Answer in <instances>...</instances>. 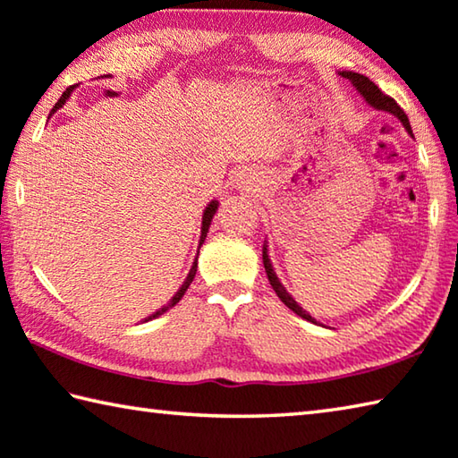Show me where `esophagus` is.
I'll return each instance as SVG.
<instances>
[{"instance_id":"esophagus-1","label":"esophagus","mask_w":458,"mask_h":458,"mask_svg":"<svg viewBox=\"0 0 458 458\" xmlns=\"http://www.w3.org/2000/svg\"><path fill=\"white\" fill-rule=\"evenodd\" d=\"M238 188L244 190V192H254L256 180L252 176H248V174H242V176L238 178Z\"/></svg>"}]
</instances>
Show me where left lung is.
<instances>
[{
    "instance_id": "1",
    "label": "left lung",
    "mask_w": 458,
    "mask_h": 458,
    "mask_svg": "<svg viewBox=\"0 0 458 458\" xmlns=\"http://www.w3.org/2000/svg\"><path fill=\"white\" fill-rule=\"evenodd\" d=\"M338 76L351 81L352 88H354L356 91H359V94L364 98V102H367L369 106H372L374 110L393 114L396 120H401L404 130L409 131V134H412L409 118H406V114L403 112V107L398 106L393 98H388L386 94H382V91L378 89V86H374L367 76H362V73H356V72H346V70H344V72H338ZM262 260H264V268H266V274H268L270 284H272V288H274V293L278 294L280 301L284 302V304L288 306V309L293 310L294 314L301 316V318L316 324V320L312 318V316H310L309 312H306V310L302 309V306L294 301L293 294H288V290H286L284 286H282V282H280V278L276 276V272H274V266H272V262H270L268 242H266V240H264V246H262Z\"/></svg>"
}]
</instances>
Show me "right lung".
<instances>
[{
	"instance_id": "1",
	"label": "right lung",
	"mask_w": 458,
	"mask_h": 458,
	"mask_svg": "<svg viewBox=\"0 0 458 458\" xmlns=\"http://www.w3.org/2000/svg\"><path fill=\"white\" fill-rule=\"evenodd\" d=\"M72 89L73 88H70L68 91H64V96L60 98V102H57L55 106H54V112L55 110H60V107L65 104V102H68V99H70V94H72ZM216 210H218V200H212L210 204H208L206 206V210H204V214H202V236H200V246L204 244V240H206V234H208V228H210V224H212V218H214V214H216ZM198 252H200V250H198ZM196 268H198V264L194 262V266H192V270H190V274H188V276H186V280H184V284H182V288L178 290V293H176V296H174L172 298V301L168 302V304H165L164 306V309H160V310H157L156 314H152V316H149V318L148 320H152V318H157V316H162L165 310H170L172 309V306H176L180 301H182V296H184V293H186V290H188V286L190 284H192V280H194V276H196Z\"/></svg>"
}]
</instances>
